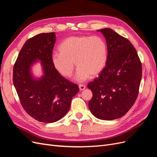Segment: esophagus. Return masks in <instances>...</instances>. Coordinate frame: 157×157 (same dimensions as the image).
<instances>
[{"label": "esophagus", "instance_id": "esophagus-1", "mask_svg": "<svg viewBox=\"0 0 157 157\" xmlns=\"http://www.w3.org/2000/svg\"><path fill=\"white\" fill-rule=\"evenodd\" d=\"M85 88H86V86H85V85H84V84H80L79 85V89H80V90H83Z\"/></svg>", "mask_w": 157, "mask_h": 157}]
</instances>
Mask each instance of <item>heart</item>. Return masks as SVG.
<instances>
[{"instance_id": "1", "label": "heart", "mask_w": 157, "mask_h": 157, "mask_svg": "<svg viewBox=\"0 0 157 157\" xmlns=\"http://www.w3.org/2000/svg\"><path fill=\"white\" fill-rule=\"evenodd\" d=\"M59 54L52 57V63L64 77L71 78L75 70V62L78 68L77 79L83 82L90 76L96 77L105 68L108 58V47L102 37L72 36L60 44Z\"/></svg>"}]
</instances>
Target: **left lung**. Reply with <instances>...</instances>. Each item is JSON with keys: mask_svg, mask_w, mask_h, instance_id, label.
<instances>
[{"mask_svg": "<svg viewBox=\"0 0 157 157\" xmlns=\"http://www.w3.org/2000/svg\"><path fill=\"white\" fill-rule=\"evenodd\" d=\"M105 36L108 58L99 77L88 84L93 96L88 103L93 115L101 120L121 118L134 105L139 93L142 66L131 42L113 30H98Z\"/></svg>", "mask_w": 157, "mask_h": 157, "instance_id": "left-lung-1", "label": "left lung"}]
</instances>
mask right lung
<instances>
[{
	"instance_id": "add662e5",
	"label": "right lung",
	"mask_w": 157,
	"mask_h": 157,
	"mask_svg": "<svg viewBox=\"0 0 157 157\" xmlns=\"http://www.w3.org/2000/svg\"><path fill=\"white\" fill-rule=\"evenodd\" d=\"M55 42L54 32L31 38L23 46L13 69V83L23 108L35 120L46 123L63 117L79 91L77 84L62 77L52 63ZM37 60L41 61L44 75L35 79L30 67Z\"/></svg>"
}]
</instances>
